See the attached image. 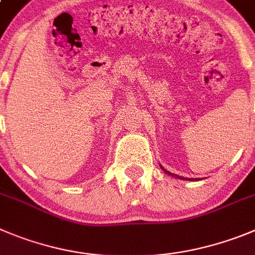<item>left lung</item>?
I'll return each mask as SVG.
<instances>
[{"label":"left lung","mask_w":255,"mask_h":255,"mask_svg":"<svg viewBox=\"0 0 255 255\" xmlns=\"http://www.w3.org/2000/svg\"><path fill=\"white\" fill-rule=\"evenodd\" d=\"M161 168H162V170H163V171H165V172H166V173H167V175H171V176H175V177L180 178V180H187V178H184V177H182V176H177V175H173V173H171V172H170V171H166V170H165V168H163V167H162V166H161Z\"/></svg>","instance_id":"8db88e82"}]
</instances>
